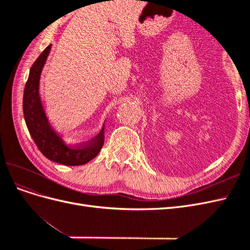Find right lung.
<instances>
[{
  "instance_id": "1",
  "label": "right lung",
  "mask_w": 250,
  "mask_h": 250,
  "mask_svg": "<svg viewBox=\"0 0 250 250\" xmlns=\"http://www.w3.org/2000/svg\"><path fill=\"white\" fill-rule=\"evenodd\" d=\"M52 44H49L42 51L30 69L22 98L25 122L37 148L50 161L65 166H81L92 161L100 152L104 144V127L89 144L69 146L50 124L41 100L40 80Z\"/></svg>"
}]
</instances>
